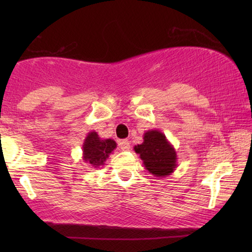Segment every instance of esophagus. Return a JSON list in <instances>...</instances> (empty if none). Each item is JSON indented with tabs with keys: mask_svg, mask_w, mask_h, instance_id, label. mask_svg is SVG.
<instances>
[{
	"mask_svg": "<svg viewBox=\"0 0 252 252\" xmlns=\"http://www.w3.org/2000/svg\"><path fill=\"white\" fill-rule=\"evenodd\" d=\"M119 147H120V149H123V150H128L130 148L129 141L128 140H120Z\"/></svg>",
	"mask_w": 252,
	"mask_h": 252,
	"instance_id": "1",
	"label": "esophagus"
}]
</instances>
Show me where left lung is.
Returning <instances> with one entry per match:
<instances>
[{
	"label": "left lung",
	"mask_w": 252,
	"mask_h": 252,
	"mask_svg": "<svg viewBox=\"0 0 252 252\" xmlns=\"http://www.w3.org/2000/svg\"><path fill=\"white\" fill-rule=\"evenodd\" d=\"M134 151L140 155L146 170L157 178L168 177L178 166L177 151L158 129L147 130L143 142L134 147Z\"/></svg>",
	"instance_id": "8db88e82"
}]
</instances>
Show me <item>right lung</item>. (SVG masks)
Instances as JSON below:
<instances>
[{
  "mask_svg": "<svg viewBox=\"0 0 252 252\" xmlns=\"http://www.w3.org/2000/svg\"><path fill=\"white\" fill-rule=\"evenodd\" d=\"M116 148V141L101 139L97 132L93 130L87 134L82 144V159L94 167L103 166Z\"/></svg>",
  "mask_w": 252,
  "mask_h": 252,
  "instance_id": "right-lung-1",
  "label": "right lung"
}]
</instances>
